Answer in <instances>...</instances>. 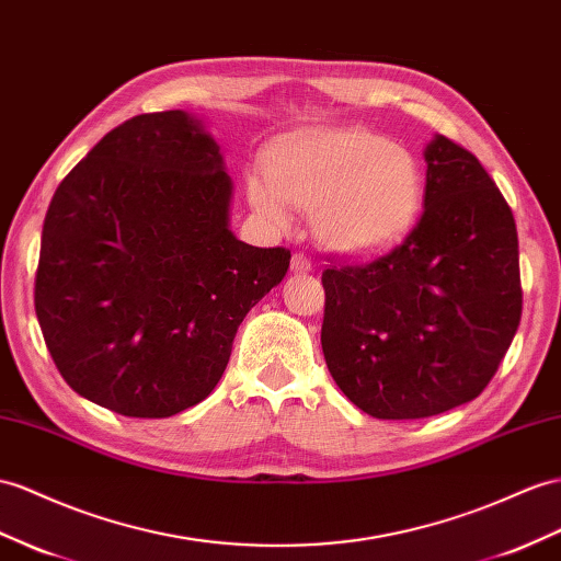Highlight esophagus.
I'll use <instances>...</instances> for the list:
<instances>
[{"label": "esophagus", "instance_id": "1", "mask_svg": "<svg viewBox=\"0 0 561 561\" xmlns=\"http://www.w3.org/2000/svg\"><path fill=\"white\" fill-rule=\"evenodd\" d=\"M291 270L298 272V275H306V272L312 270L310 257L304 255V253H294V257H291Z\"/></svg>", "mask_w": 561, "mask_h": 561}]
</instances>
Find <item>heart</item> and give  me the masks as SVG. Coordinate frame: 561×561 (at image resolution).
Here are the masks:
<instances>
[{"label": "heart", "instance_id": "1", "mask_svg": "<svg viewBox=\"0 0 561 561\" xmlns=\"http://www.w3.org/2000/svg\"><path fill=\"white\" fill-rule=\"evenodd\" d=\"M267 178L249 175L253 210L272 227L291 225L289 201L314 210V232L343 255L396 247L424 201L417 158L367 130H318L277 139L265 153Z\"/></svg>", "mask_w": 561, "mask_h": 561}]
</instances>
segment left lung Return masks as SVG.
<instances>
[{
    "label": "left lung",
    "instance_id": "1",
    "mask_svg": "<svg viewBox=\"0 0 561 561\" xmlns=\"http://www.w3.org/2000/svg\"><path fill=\"white\" fill-rule=\"evenodd\" d=\"M424 213L393 251L322 272V351L353 405L422 420L477 398L522 320L512 208L479 158L436 135Z\"/></svg>",
    "mask_w": 561,
    "mask_h": 561
}]
</instances>
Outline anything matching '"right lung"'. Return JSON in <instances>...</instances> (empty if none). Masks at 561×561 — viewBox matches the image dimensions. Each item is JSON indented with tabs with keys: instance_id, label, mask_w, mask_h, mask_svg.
<instances>
[{
	"instance_id": "1",
	"label": "right lung",
	"mask_w": 561,
	"mask_h": 561,
	"mask_svg": "<svg viewBox=\"0 0 561 561\" xmlns=\"http://www.w3.org/2000/svg\"><path fill=\"white\" fill-rule=\"evenodd\" d=\"M229 198L220 147L184 111L125 121L68 172L42 227L35 312L70 389L144 420L215 389L291 261L239 241Z\"/></svg>"
}]
</instances>
